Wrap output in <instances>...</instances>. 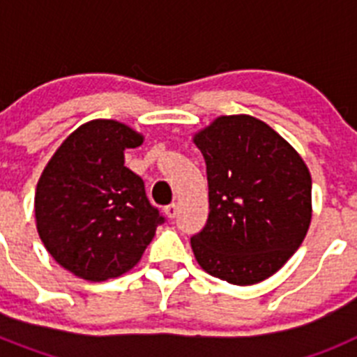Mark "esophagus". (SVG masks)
<instances>
[{
	"mask_svg": "<svg viewBox=\"0 0 357 357\" xmlns=\"http://www.w3.org/2000/svg\"><path fill=\"white\" fill-rule=\"evenodd\" d=\"M164 213H166V216H168L169 220H173V218L178 214V204H175V202H173V204H169V206L164 209Z\"/></svg>",
	"mask_w": 357,
	"mask_h": 357,
	"instance_id": "esophagus-1",
	"label": "esophagus"
}]
</instances>
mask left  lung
Listing matches in <instances>:
<instances>
[{"mask_svg": "<svg viewBox=\"0 0 357 357\" xmlns=\"http://www.w3.org/2000/svg\"><path fill=\"white\" fill-rule=\"evenodd\" d=\"M206 159L209 218L191 247L202 270L257 284L288 263L307 234L311 173L301 153L248 114L220 116L193 135Z\"/></svg>", "mask_w": 357, "mask_h": 357, "instance_id": "8db88e82", "label": "left lung"}]
</instances>
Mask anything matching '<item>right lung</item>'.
Here are the masks:
<instances>
[{
    "mask_svg": "<svg viewBox=\"0 0 357 357\" xmlns=\"http://www.w3.org/2000/svg\"><path fill=\"white\" fill-rule=\"evenodd\" d=\"M143 134L116 119L73 130L44 166L36 189V223L53 259L73 275L103 282L130 272L164 222L143 178L125 166V150Z\"/></svg>",
    "mask_w": 357,
    "mask_h": 357,
    "instance_id": "add662e5",
    "label": "right lung"
}]
</instances>
